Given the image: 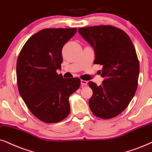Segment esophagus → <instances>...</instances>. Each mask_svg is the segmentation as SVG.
Listing matches in <instances>:
<instances>
[{
  "label": "esophagus",
  "mask_w": 152,
  "mask_h": 152,
  "mask_svg": "<svg viewBox=\"0 0 152 152\" xmlns=\"http://www.w3.org/2000/svg\"><path fill=\"white\" fill-rule=\"evenodd\" d=\"M80 83H81L82 87H83V86H88V81H86V80H80Z\"/></svg>",
  "instance_id": "esophagus-1"
}]
</instances>
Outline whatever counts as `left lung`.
Instances as JSON below:
<instances>
[{"label": "left lung", "instance_id": "obj_1", "mask_svg": "<svg viewBox=\"0 0 152 152\" xmlns=\"http://www.w3.org/2000/svg\"><path fill=\"white\" fill-rule=\"evenodd\" d=\"M82 37L94 48V64H100L101 86L88 83L93 90L89 99L95 116L109 119L128 106L138 85L140 64L133 43L126 32L110 25L78 28Z\"/></svg>", "mask_w": 152, "mask_h": 152}]
</instances>
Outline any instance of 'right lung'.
Listing matches in <instances>:
<instances>
[{"label": "right lung", "instance_id": "obj_1", "mask_svg": "<svg viewBox=\"0 0 152 152\" xmlns=\"http://www.w3.org/2000/svg\"><path fill=\"white\" fill-rule=\"evenodd\" d=\"M77 28H44L28 38L17 62L19 93L31 112L43 122L57 123L70 112L69 96L80 87L78 78H64L63 46Z\"/></svg>", "mask_w": 152, "mask_h": 152}]
</instances>
